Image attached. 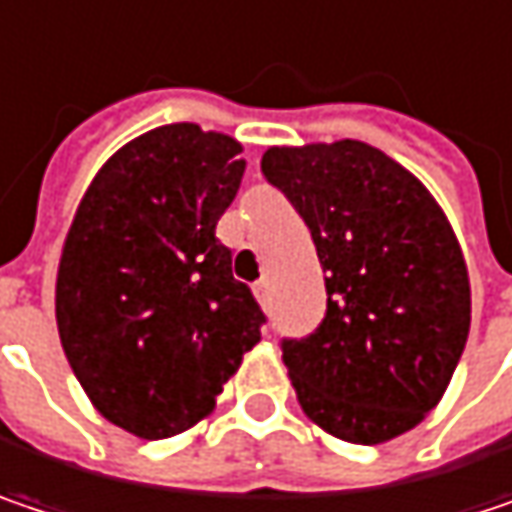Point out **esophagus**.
<instances>
[{"instance_id":"34e87169","label":"esophagus","mask_w":512,"mask_h":512,"mask_svg":"<svg viewBox=\"0 0 512 512\" xmlns=\"http://www.w3.org/2000/svg\"><path fill=\"white\" fill-rule=\"evenodd\" d=\"M253 294H256V300H259L262 306H268V303H271V282H268V279H259V282L253 285Z\"/></svg>"}]
</instances>
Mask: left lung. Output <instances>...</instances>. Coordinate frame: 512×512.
Masks as SVG:
<instances>
[{"mask_svg": "<svg viewBox=\"0 0 512 512\" xmlns=\"http://www.w3.org/2000/svg\"><path fill=\"white\" fill-rule=\"evenodd\" d=\"M262 174L306 221L326 274L323 323L282 341L306 417L361 446L411 431L443 399L472 320L446 212L358 139L268 148Z\"/></svg>", "mask_w": 512, "mask_h": 512, "instance_id": "obj_1", "label": "left lung"}]
</instances>
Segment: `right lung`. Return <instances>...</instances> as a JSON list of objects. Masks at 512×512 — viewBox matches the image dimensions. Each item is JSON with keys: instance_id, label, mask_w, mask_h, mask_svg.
Instances as JSON below:
<instances>
[{"instance_id": "right-lung-1", "label": "right lung", "mask_w": 512, "mask_h": 512, "mask_svg": "<svg viewBox=\"0 0 512 512\" xmlns=\"http://www.w3.org/2000/svg\"><path fill=\"white\" fill-rule=\"evenodd\" d=\"M238 154L233 136L192 122L148 130L98 168L63 241V352L95 411L142 440L209 417L262 338L265 314L215 238Z\"/></svg>"}]
</instances>
